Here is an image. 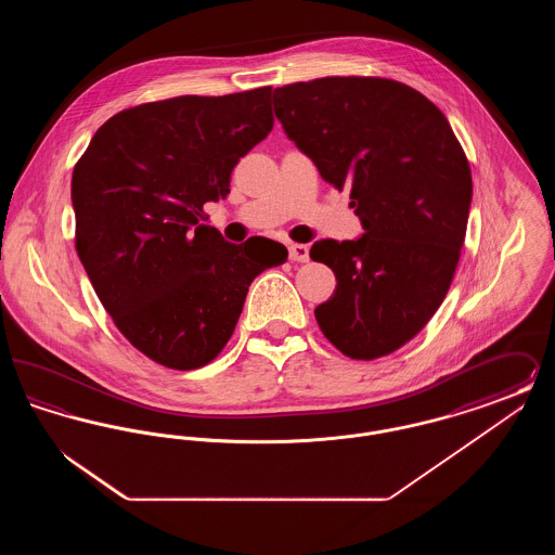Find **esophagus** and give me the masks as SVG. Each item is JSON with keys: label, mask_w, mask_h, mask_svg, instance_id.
Instances as JSON below:
<instances>
[{"label": "esophagus", "mask_w": 555, "mask_h": 555, "mask_svg": "<svg viewBox=\"0 0 555 555\" xmlns=\"http://www.w3.org/2000/svg\"><path fill=\"white\" fill-rule=\"evenodd\" d=\"M289 258L293 262H308V260H310V249H308V245L291 243Z\"/></svg>", "instance_id": "34e87169"}]
</instances>
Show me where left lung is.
<instances>
[{
  "mask_svg": "<svg viewBox=\"0 0 555 555\" xmlns=\"http://www.w3.org/2000/svg\"><path fill=\"white\" fill-rule=\"evenodd\" d=\"M274 114L320 177L362 220L356 241L322 238L312 260L337 289L314 310L353 360L408 344L448 295L466 237L473 177L443 112L416 89L376 77H326L274 89Z\"/></svg>",
  "mask_w": 555,
  "mask_h": 555,
  "instance_id": "1",
  "label": "left lung"
}]
</instances>
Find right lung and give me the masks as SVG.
<instances>
[{
	"label": "right lung",
	"instance_id": "obj_1",
	"mask_svg": "<svg viewBox=\"0 0 555 555\" xmlns=\"http://www.w3.org/2000/svg\"><path fill=\"white\" fill-rule=\"evenodd\" d=\"M272 87L181 95L122 109L93 134L73 172L77 251L118 331L172 370L211 362L237 326L260 260L202 224L231 172L274 125Z\"/></svg>",
	"mask_w": 555,
	"mask_h": 555
}]
</instances>
